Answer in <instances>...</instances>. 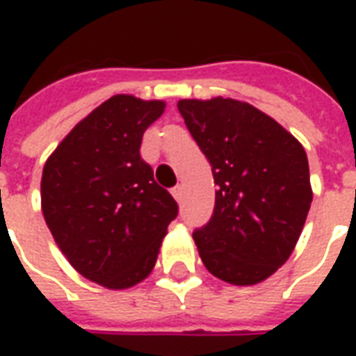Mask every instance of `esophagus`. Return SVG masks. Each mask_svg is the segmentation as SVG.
Instances as JSON below:
<instances>
[{
	"instance_id": "34e87169",
	"label": "esophagus",
	"mask_w": 356,
	"mask_h": 356,
	"mask_svg": "<svg viewBox=\"0 0 356 356\" xmlns=\"http://www.w3.org/2000/svg\"><path fill=\"white\" fill-rule=\"evenodd\" d=\"M171 194H173V198H175V200L181 202V198H183V186L181 185L173 186V188H171Z\"/></svg>"
}]
</instances>
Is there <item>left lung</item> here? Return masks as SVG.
<instances>
[{"label":"left lung","instance_id":"left-lung-1","mask_svg":"<svg viewBox=\"0 0 356 356\" xmlns=\"http://www.w3.org/2000/svg\"><path fill=\"white\" fill-rule=\"evenodd\" d=\"M177 108L217 185L211 219L193 232L202 261L225 282H261L291 255L313 202L305 150L248 102L183 99Z\"/></svg>","mask_w":356,"mask_h":356}]
</instances>
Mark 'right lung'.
Instances as JSON below:
<instances>
[{
  "label": "right lung",
  "instance_id": "1",
  "mask_svg": "<svg viewBox=\"0 0 356 356\" xmlns=\"http://www.w3.org/2000/svg\"><path fill=\"white\" fill-rule=\"evenodd\" d=\"M162 101L114 95L83 118L45 162L42 211L81 276L124 290L150 275L179 206L140 158Z\"/></svg>",
  "mask_w": 356,
  "mask_h": 356
}]
</instances>
